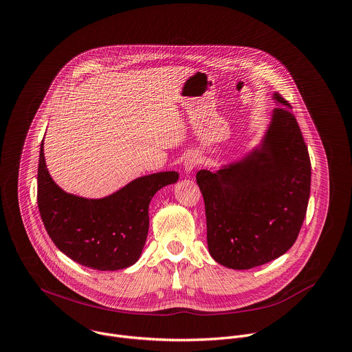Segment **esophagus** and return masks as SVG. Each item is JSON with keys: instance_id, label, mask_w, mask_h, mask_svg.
I'll return each mask as SVG.
<instances>
[{"instance_id": "obj_1", "label": "esophagus", "mask_w": 352, "mask_h": 352, "mask_svg": "<svg viewBox=\"0 0 352 352\" xmlns=\"http://www.w3.org/2000/svg\"><path fill=\"white\" fill-rule=\"evenodd\" d=\"M197 164H199V157H197V155H195V153L189 155V156L185 159V163H184L185 171L190 173V171H192Z\"/></svg>"}]
</instances>
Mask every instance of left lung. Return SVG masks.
<instances>
[{
    "instance_id": "8db88e82",
    "label": "left lung",
    "mask_w": 352,
    "mask_h": 352,
    "mask_svg": "<svg viewBox=\"0 0 352 352\" xmlns=\"http://www.w3.org/2000/svg\"><path fill=\"white\" fill-rule=\"evenodd\" d=\"M272 111L260 149L217 173L196 174L211 257L232 270H250L285 254L305 218L311 189L307 145L289 102Z\"/></svg>"
}]
</instances>
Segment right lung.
<instances>
[{"label":"right lung","instance_id":"1","mask_svg":"<svg viewBox=\"0 0 352 352\" xmlns=\"http://www.w3.org/2000/svg\"><path fill=\"white\" fill-rule=\"evenodd\" d=\"M43 142L37 203L55 246L73 261L98 271H117L135 264L148 236L149 203L159 189L178 181V173L145 175L107 197L84 199L66 193L52 181Z\"/></svg>","mask_w":352,"mask_h":352}]
</instances>
